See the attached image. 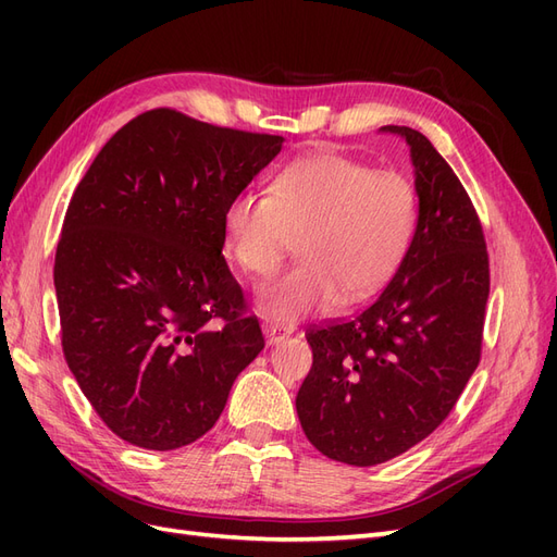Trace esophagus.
<instances>
[{"label":"esophagus","mask_w":557,"mask_h":557,"mask_svg":"<svg viewBox=\"0 0 557 557\" xmlns=\"http://www.w3.org/2000/svg\"><path fill=\"white\" fill-rule=\"evenodd\" d=\"M262 332H264V339H267V346H274L283 339H288V336L295 332L290 325H281V323H264L262 325Z\"/></svg>","instance_id":"obj_1"}]
</instances>
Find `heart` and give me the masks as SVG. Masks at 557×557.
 Wrapping results in <instances>:
<instances>
[{
	"label": "heart",
	"instance_id": "b5f03b06",
	"mask_svg": "<svg viewBox=\"0 0 557 557\" xmlns=\"http://www.w3.org/2000/svg\"><path fill=\"white\" fill-rule=\"evenodd\" d=\"M418 199L407 176L339 153H313L278 172L269 195L242 193L223 213L225 252L267 276L297 237V262L258 290V309L278 323L374 295L413 242Z\"/></svg>",
	"mask_w": 557,
	"mask_h": 557
}]
</instances>
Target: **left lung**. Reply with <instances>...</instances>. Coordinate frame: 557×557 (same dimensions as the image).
<instances>
[{
  "instance_id": "1",
  "label": "left lung",
  "mask_w": 557,
  "mask_h": 557,
  "mask_svg": "<svg viewBox=\"0 0 557 557\" xmlns=\"http://www.w3.org/2000/svg\"><path fill=\"white\" fill-rule=\"evenodd\" d=\"M409 146L418 223L393 281L362 313L309 327L313 364L297 393L307 440L336 462L374 467L423 442L481 360L491 269L474 205L428 137Z\"/></svg>"
}]
</instances>
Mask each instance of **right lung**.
I'll return each instance as SVG.
<instances>
[{
    "label": "right lung",
    "instance_id": "1",
    "mask_svg": "<svg viewBox=\"0 0 557 557\" xmlns=\"http://www.w3.org/2000/svg\"><path fill=\"white\" fill-rule=\"evenodd\" d=\"M283 141L153 109L113 134L74 190L53 269L62 350L127 444L197 442L264 348L223 258V213Z\"/></svg>",
    "mask_w": 557,
    "mask_h": 557
}]
</instances>
